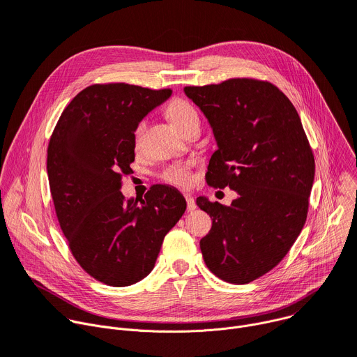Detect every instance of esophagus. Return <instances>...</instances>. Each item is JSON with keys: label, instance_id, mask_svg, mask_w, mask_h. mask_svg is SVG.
<instances>
[{"label": "esophagus", "instance_id": "obj_1", "mask_svg": "<svg viewBox=\"0 0 357 357\" xmlns=\"http://www.w3.org/2000/svg\"><path fill=\"white\" fill-rule=\"evenodd\" d=\"M184 197H185V202H187V210H188V211H194V210L197 208L194 197H192L191 194H185Z\"/></svg>", "mask_w": 357, "mask_h": 357}]
</instances>
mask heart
I'll return each instance as SVG.
<instances>
[{"label": "heart", "mask_w": 357, "mask_h": 357, "mask_svg": "<svg viewBox=\"0 0 357 357\" xmlns=\"http://www.w3.org/2000/svg\"><path fill=\"white\" fill-rule=\"evenodd\" d=\"M166 114L172 121V123L183 132L187 126L191 123H199V113H197L195 107L183 98H174L170 100V103L166 107ZM146 130V123L140 121L133 130V144L135 147H139L143 139ZM158 178L178 187H188L192 183V173H191V165L190 163H174L170 166H166L160 173H158Z\"/></svg>", "instance_id": "obj_1"}]
</instances>
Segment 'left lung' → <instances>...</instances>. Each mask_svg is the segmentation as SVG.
<instances>
[{"instance_id":"8db88e82","label":"left lung","mask_w":357,"mask_h":357,"mask_svg":"<svg viewBox=\"0 0 357 357\" xmlns=\"http://www.w3.org/2000/svg\"><path fill=\"white\" fill-rule=\"evenodd\" d=\"M208 119L218 149L207 183L229 187L231 206L199 197L213 225L200 248L220 280L243 285L278 265L301 234L314 177V158L292 102L275 85L232 77L185 86Z\"/></svg>"}]
</instances>
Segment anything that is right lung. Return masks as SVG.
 I'll use <instances>...</instances> for the list:
<instances>
[{"mask_svg": "<svg viewBox=\"0 0 357 357\" xmlns=\"http://www.w3.org/2000/svg\"><path fill=\"white\" fill-rule=\"evenodd\" d=\"M172 89L95 84L63 109L48 144V180L56 218L76 262L109 287L147 276L166 234L185 211L184 197L155 184L125 200L122 176L135 162L133 130Z\"/></svg>", "mask_w": 357, "mask_h": 357, "instance_id": "add662e5", "label": "right lung"}]
</instances>
